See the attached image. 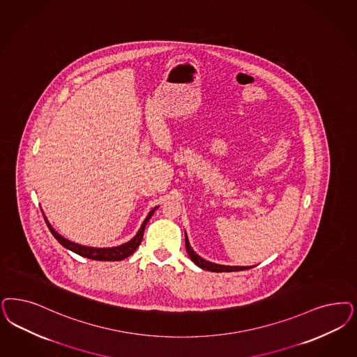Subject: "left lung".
I'll use <instances>...</instances> for the list:
<instances>
[{"instance_id":"left-lung-1","label":"left lung","mask_w":357,"mask_h":357,"mask_svg":"<svg viewBox=\"0 0 357 357\" xmlns=\"http://www.w3.org/2000/svg\"><path fill=\"white\" fill-rule=\"evenodd\" d=\"M185 250L190 256V259H192V262L199 266L200 269H204V271H215V273H224V271H246V269H252L253 266H228V265H219V264H215V262H209L207 259H202L199 255H197V252L191 248L190 245V241H188V237L187 234L185 232Z\"/></svg>"}]
</instances>
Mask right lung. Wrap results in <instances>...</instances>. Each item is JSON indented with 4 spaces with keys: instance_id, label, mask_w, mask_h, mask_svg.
Wrapping results in <instances>:
<instances>
[{
    "instance_id": "add662e5",
    "label": "right lung",
    "mask_w": 357,
    "mask_h": 357,
    "mask_svg": "<svg viewBox=\"0 0 357 357\" xmlns=\"http://www.w3.org/2000/svg\"><path fill=\"white\" fill-rule=\"evenodd\" d=\"M158 207H154L151 209L146 216V219L142 222L141 228L138 229V232L135 234V237L132 240H129L128 243L121 244L119 246H112V248H95V246H86L82 245V244H76L74 241H70L67 238H64L62 234H58L50 224L47 218L43 215L45 218V222L49 227L50 232L52 234V236L62 244L64 248L73 250L76 255L82 256V257H86L89 259H96V261H123V259L129 257L130 255L135 253V249L139 246L141 241H142V237H144V231H145V227L148 224L150 218L153 216V213L155 212V209Z\"/></svg>"
}]
</instances>
